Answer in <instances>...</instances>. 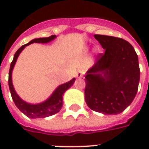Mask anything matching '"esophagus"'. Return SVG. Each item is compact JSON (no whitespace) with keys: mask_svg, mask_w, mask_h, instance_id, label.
Instances as JSON below:
<instances>
[{"mask_svg":"<svg viewBox=\"0 0 149 149\" xmlns=\"http://www.w3.org/2000/svg\"><path fill=\"white\" fill-rule=\"evenodd\" d=\"M83 74H84V72H82V71H80V70H79V71L76 73V77H77V78H81V77H83Z\"/></svg>","mask_w":149,"mask_h":149,"instance_id":"1","label":"esophagus"}]
</instances>
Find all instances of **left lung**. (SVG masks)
Listing matches in <instances>:
<instances>
[{
  "label": "left lung",
  "mask_w": 149,
  "mask_h": 149,
  "mask_svg": "<svg viewBox=\"0 0 149 149\" xmlns=\"http://www.w3.org/2000/svg\"><path fill=\"white\" fill-rule=\"evenodd\" d=\"M105 49L98 54L85 77V101L94 111L118 114L136 96L140 79L139 58L131 44L121 38L94 35Z\"/></svg>",
  "instance_id": "8db88e82"
}]
</instances>
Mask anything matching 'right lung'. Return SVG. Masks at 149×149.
I'll return each instance as SVG.
<instances>
[{
  "label": "right lung",
  "mask_w": 149,
  "mask_h": 149,
  "mask_svg": "<svg viewBox=\"0 0 149 149\" xmlns=\"http://www.w3.org/2000/svg\"><path fill=\"white\" fill-rule=\"evenodd\" d=\"M56 36H51L48 38H35L31 42H29L28 44L22 45V47L19 48L17 51L15 52L14 58L12 62L10 63V70H9V77H8V85H9V89H10L11 97L13 99V101L15 102V105L24 115L29 117L30 118H46L49 116H51L52 114L58 113L60 111L62 107H63V94L65 93L66 90L70 88L72 84H74L75 78L72 79L70 81L67 82L64 84H62L58 86L54 91L53 93L48 100H46L45 102L41 103L38 104H28L24 100H22L21 98L18 97L16 92H15L14 86L12 84V79H11V74H12L13 68L15 66V64L17 61V58L19 56V54L22 52V51L24 49L25 46L30 45L31 43H47L50 41L53 40Z\"/></svg>",
  "instance_id": "add662e5"
}]
</instances>
